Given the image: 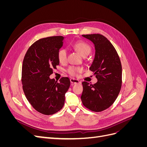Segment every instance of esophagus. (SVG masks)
Instances as JSON below:
<instances>
[{
    "instance_id": "obj_1",
    "label": "esophagus",
    "mask_w": 147,
    "mask_h": 147,
    "mask_svg": "<svg viewBox=\"0 0 147 147\" xmlns=\"http://www.w3.org/2000/svg\"><path fill=\"white\" fill-rule=\"evenodd\" d=\"M70 81L71 83H72V84H78V83H81L78 80L75 79V78H70Z\"/></svg>"
}]
</instances>
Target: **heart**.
<instances>
[{
  "mask_svg": "<svg viewBox=\"0 0 147 147\" xmlns=\"http://www.w3.org/2000/svg\"><path fill=\"white\" fill-rule=\"evenodd\" d=\"M74 47L80 54L82 56H88L91 52V47L88 44L84 42L78 41L75 42L74 44ZM67 53L65 49L62 48L57 53V58L61 63L64 64L67 61ZM82 69L78 67L72 66L70 67L68 69V72L72 76H77L79 73L82 72Z\"/></svg>",
  "mask_w": 147,
  "mask_h": 147,
  "instance_id": "1",
  "label": "heart"
}]
</instances>
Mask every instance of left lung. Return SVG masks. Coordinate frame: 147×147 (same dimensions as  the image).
<instances>
[{"label":"left lung","mask_w":147,"mask_h":147,"mask_svg":"<svg viewBox=\"0 0 147 147\" xmlns=\"http://www.w3.org/2000/svg\"><path fill=\"white\" fill-rule=\"evenodd\" d=\"M91 41L95 48V56L90 67L97 82L82 83L81 99L84 107L93 112H102L112 105L121 88L122 67L119 56L111 42L99 34L82 35Z\"/></svg>","instance_id":"8db88e82"}]
</instances>
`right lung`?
Returning <instances> with one entry per match:
<instances>
[{
	"instance_id": "right-lung-1",
	"label": "right lung",
	"mask_w": 147,
	"mask_h": 147,
	"mask_svg": "<svg viewBox=\"0 0 147 147\" xmlns=\"http://www.w3.org/2000/svg\"><path fill=\"white\" fill-rule=\"evenodd\" d=\"M64 37L54 36L38 40L26 52L22 67L24 94L35 110L43 115L55 114L63 107L70 82L63 77L57 82L50 78L59 64L57 53Z\"/></svg>"
}]
</instances>
